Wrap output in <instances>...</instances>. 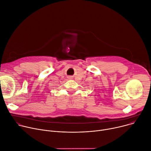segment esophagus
Segmentation results:
<instances>
[{
  "label": "esophagus",
  "mask_w": 151,
  "mask_h": 151,
  "mask_svg": "<svg viewBox=\"0 0 151 151\" xmlns=\"http://www.w3.org/2000/svg\"><path fill=\"white\" fill-rule=\"evenodd\" d=\"M68 79H72V77H68Z\"/></svg>",
  "instance_id": "esophagus-1"
}]
</instances>
